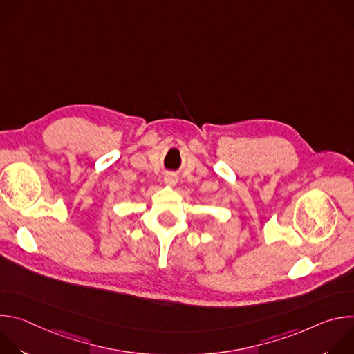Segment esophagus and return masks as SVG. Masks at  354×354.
<instances>
[{
  "label": "esophagus",
  "instance_id": "obj_1",
  "mask_svg": "<svg viewBox=\"0 0 354 354\" xmlns=\"http://www.w3.org/2000/svg\"><path fill=\"white\" fill-rule=\"evenodd\" d=\"M164 182H165V185H168V186H175L176 182H178V178H176L174 174H167L165 178H164Z\"/></svg>",
  "mask_w": 354,
  "mask_h": 354
}]
</instances>
